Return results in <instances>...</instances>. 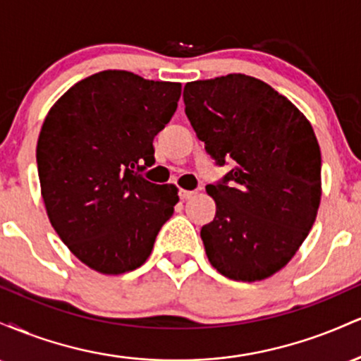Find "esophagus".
<instances>
[{
  "instance_id": "obj_1",
  "label": "esophagus",
  "mask_w": 361,
  "mask_h": 361,
  "mask_svg": "<svg viewBox=\"0 0 361 361\" xmlns=\"http://www.w3.org/2000/svg\"><path fill=\"white\" fill-rule=\"evenodd\" d=\"M197 192H190V190H181L180 192V198L181 200H190V198H193Z\"/></svg>"
}]
</instances>
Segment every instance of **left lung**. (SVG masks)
<instances>
[{"mask_svg": "<svg viewBox=\"0 0 361 361\" xmlns=\"http://www.w3.org/2000/svg\"><path fill=\"white\" fill-rule=\"evenodd\" d=\"M185 114L217 164L207 185L214 221L202 227L207 258L224 276L258 281L280 271L307 238L321 204V149L288 98L246 74L186 82ZM231 183V185H227Z\"/></svg>", "mask_w": 361, "mask_h": 361, "instance_id": "8db88e82", "label": "left lung"}]
</instances>
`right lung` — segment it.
<instances>
[{
	"instance_id": "obj_1",
	"label": "right lung",
	"mask_w": 361,
	"mask_h": 361,
	"mask_svg": "<svg viewBox=\"0 0 361 361\" xmlns=\"http://www.w3.org/2000/svg\"><path fill=\"white\" fill-rule=\"evenodd\" d=\"M181 82L109 69L71 86L52 105L37 142L49 221L81 263L120 275L146 263L178 204L175 185L139 175L152 140L175 115Z\"/></svg>"
}]
</instances>
